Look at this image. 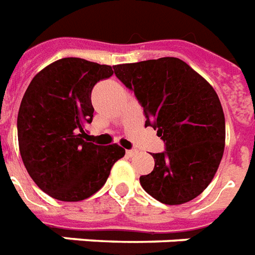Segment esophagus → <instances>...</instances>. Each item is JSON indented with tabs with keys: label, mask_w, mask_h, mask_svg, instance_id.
<instances>
[{
	"label": "esophagus",
	"mask_w": 255,
	"mask_h": 255,
	"mask_svg": "<svg viewBox=\"0 0 255 255\" xmlns=\"http://www.w3.org/2000/svg\"><path fill=\"white\" fill-rule=\"evenodd\" d=\"M126 154H127V156H129V158H132V156H135L137 154L136 150H127L126 151Z\"/></svg>",
	"instance_id": "esophagus-1"
}]
</instances>
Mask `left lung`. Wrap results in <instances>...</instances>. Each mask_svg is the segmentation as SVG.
<instances>
[{"instance_id":"obj_1","label":"left lung","mask_w":255,"mask_h":255,"mask_svg":"<svg viewBox=\"0 0 255 255\" xmlns=\"http://www.w3.org/2000/svg\"><path fill=\"white\" fill-rule=\"evenodd\" d=\"M133 92L146 124L165 151L152 154L154 170L140 177L147 193L163 204H184L209 185L222 161L226 123L214 88L178 58L113 66Z\"/></svg>"}]
</instances>
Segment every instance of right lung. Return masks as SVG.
Instances as JSON below:
<instances>
[{
  "instance_id": "add662e5",
  "label": "right lung",
  "mask_w": 255,
  "mask_h": 255,
  "mask_svg": "<svg viewBox=\"0 0 255 255\" xmlns=\"http://www.w3.org/2000/svg\"><path fill=\"white\" fill-rule=\"evenodd\" d=\"M112 74L111 66L63 58L35 75L25 90L17 116L20 154L35 184L54 199L90 197L126 154L119 144L89 142L84 128L93 120L94 85Z\"/></svg>"
}]
</instances>
